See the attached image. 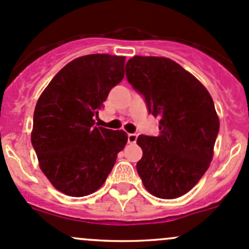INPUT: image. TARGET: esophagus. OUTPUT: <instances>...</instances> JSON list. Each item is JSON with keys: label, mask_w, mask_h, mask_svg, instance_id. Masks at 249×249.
Listing matches in <instances>:
<instances>
[{"label": "esophagus", "mask_w": 249, "mask_h": 249, "mask_svg": "<svg viewBox=\"0 0 249 249\" xmlns=\"http://www.w3.org/2000/svg\"><path fill=\"white\" fill-rule=\"evenodd\" d=\"M137 139L138 135L135 134V133H129V134H128V142H129V144H135Z\"/></svg>", "instance_id": "esophagus-1"}]
</instances>
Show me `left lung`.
<instances>
[{
    "instance_id": "8db88e82",
    "label": "left lung",
    "mask_w": 249,
    "mask_h": 249,
    "mask_svg": "<svg viewBox=\"0 0 249 249\" xmlns=\"http://www.w3.org/2000/svg\"><path fill=\"white\" fill-rule=\"evenodd\" d=\"M125 76L149 114L160 119L157 137L137 139L142 150L138 174L156 197H180L198 183L213 157L219 133L213 99L195 76L163 56H133Z\"/></svg>"
}]
</instances>
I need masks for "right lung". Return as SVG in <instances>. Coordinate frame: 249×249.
<instances>
[{
    "instance_id": "right-lung-1",
    "label": "right lung",
    "mask_w": 249,
    "mask_h": 249,
    "mask_svg": "<svg viewBox=\"0 0 249 249\" xmlns=\"http://www.w3.org/2000/svg\"><path fill=\"white\" fill-rule=\"evenodd\" d=\"M124 56L89 54L66 64L38 98L31 142L41 171L72 197L97 191L128 137L94 125L112 87L124 77Z\"/></svg>"
}]
</instances>
